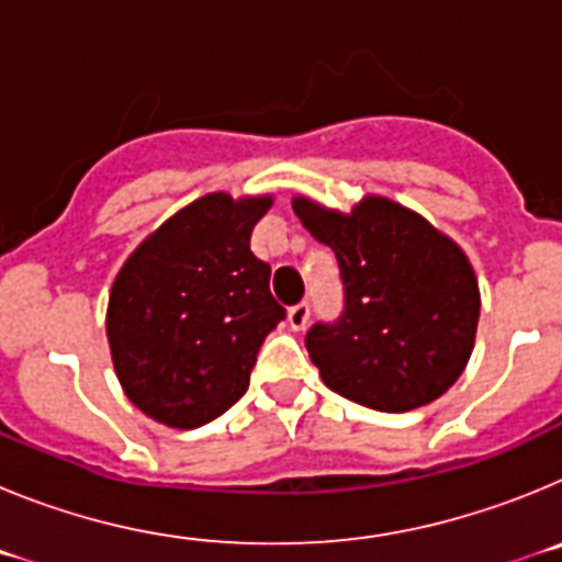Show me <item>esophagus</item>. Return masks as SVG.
Masks as SVG:
<instances>
[{"instance_id": "obj_1", "label": "esophagus", "mask_w": 562, "mask_h": 562, "mask_svg": "<svg viewBox=\"0 0 562 562\" xmlns=\"http://www.w3.org/2000/svg\"><path fill=\"white\" fill-rule=\"evenodd\" d=\"M286 321H290V326L295 331L306 329V324H310V304H306V301H301V304L292 306L290 315H286Z\"/></svg>"}]
</instances>
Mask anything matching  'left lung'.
<instances>
[{
  "mask_svg": "<svg viewBox=\"0 0 562 562\" xmlns=\"http://www.w3.org/2000/svg\"><path fill=\"white\" fill-rule=\"evenodd\" d=\"M292 207L340 267V317L306 331L326 385L385 414L439 400L464 371L479 329V281L461 247L385 196H366L351 213L306 196Z\"/></svg>",
  "mask_w": 562,
  "mask_h": 562,
  "instance_id": "obj_1",
  "label": "left lung"
}]
</instances>
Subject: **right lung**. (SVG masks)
Returning <instances> with one entry per match:
<instances>
[{"mask_svg": "<svg viewBox=\"0 0 562 562\" xmlns=\"http://www.w3.org/2000/svg\"><path fill=\"white\" fill-rule=\"evenodd\" d=\"M272 196L207 193L162 222L112 284L106 337L128 400L191 430L245 396L265 337L286 310L250 233Z\"/></svg>", "mask_w": 562, "mask_h": 562, "instance_id": "1", "label": "right lung"}]
</instances>
